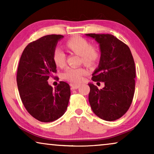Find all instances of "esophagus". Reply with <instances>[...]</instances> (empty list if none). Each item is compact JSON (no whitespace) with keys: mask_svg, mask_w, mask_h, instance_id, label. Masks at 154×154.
Segmentation results:
<instances>
[{"mask_svg":"<svg viewBox=\"0 0 154 154\" xmlns=\"http://www.w3.org/2000/svg\"><path fill=\"white\" fill-rule=\"evenodd\" d=\"M70 86L71 88V89L74 90V89H77V88H79L80 85L79 84H74V83H71L70 84Z\"/></svg>","mask_w":154,"mask_h":154,"instance_id":"34e87169","label":"esophagus"}]
</instances>
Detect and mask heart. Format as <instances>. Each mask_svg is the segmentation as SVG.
<instances>
[{"mask_svg":"<svg viewBox=\"0 0 154 154\" xmlns=\"http://www.w3.org/2000/svg\"><path fill=\"white\" fill-rule=\"evenodd\" d=\"M66 45L69 49L81 56L82 62L86 65H92L97 60L99 53L95 48L89 45L85 39L81 37H74L69 39ZM52 59L57 66L62 67L65 64L66 55L62 48H56L52 53ZM85 71L79 67H69L63 73L64 79L73 83L81 81Z\"/></svg>","mask_w":154,"mask_h":154,"instance_id":"1","label":"heart"}]
</instances>
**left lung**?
Segmentation results:
<instances>
[{
  "mask_svg": "<svg viewBox=\"0 0 154 154\" xmlns=\"http://www.w3.org/2000/svg\"><path fill=\"white\" fill-rule=\"evenodd\" d=\"M85 35L97 42L101 52L100 63L92 73V80L104 83L101 90L88 83L90 106L100 119L115 121L127 112L133 99L136 78L133 57L129 47L114 35Z\"/></svg>",
  "mask_w": 154,
  "mask_h": 154,
  "instance_id": "8db88e82",
  "label": "left lung"
}]
</instances>
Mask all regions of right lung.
<instances>
[{"mask_svg":"<svg viewBox=\"0 0 154 154\" xmlns=\"http://www.w3.org/2000/svg\"><path fill=\"white\" fill-rule=\"evenodd\" d=\"M62 35H47L31 42L20 57L17 83L22 102L38 121L52 122L66 112L71 95L70 86L60 81L54 88L48 80L56 73L52 53Z\"/></svg>","mask_w":154,"mask_h":154,"instance_id":"right-lung-1","label":"right lung"}]
</instances>
